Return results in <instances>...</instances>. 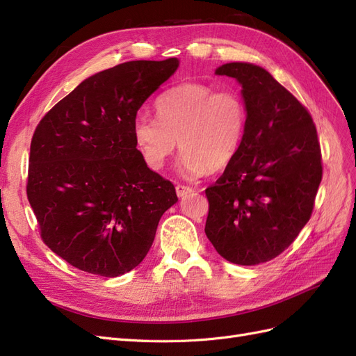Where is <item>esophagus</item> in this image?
I'll list each match as a JSON object with an SVG mask.
<instances>
[{
	"label": "esophagus",
	"instance_id": "1",
	"mask_svg": "<svg viewBox=\"0 0 356 356\" xmlns=\"http://www.w3.org/2000/svg\"><path fill=\"white\" fill-rule=\"evenodd\" d=\"M175 190H177V195H178V197H184V196H187L188 193H191L193 191V188L191 187H188V186H182V184H178L177 187H175Z\"/></svg>",
	"mask_w": 356,
	"mask_h": 356
}]
</instances>
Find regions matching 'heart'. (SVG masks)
<instances>
[{
  "mask_svg": "<svg viewBox=\"0 0 356 356\" xmlns=\"http://www.w3.org/2000/svg\"><path fill=\"white\" fill-rule=\"evenodd\" d=\"M156 110L159 118L139 114L132 126L148 168L160 170L178 144L184 152L181 170L187 177L220 172L238 156L248 126V106L238 90L182 83L160 96Z\"/></svg>",
  "mask_w": 356,
  "mask_h": 356,
  "instance_id": "heart-1",
  "label": "heart"
}]
</instances>
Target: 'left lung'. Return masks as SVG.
Masks as SVG:
<instances>
[{"label":"left lung","mask_w":356,"mask_h":356,"mask_svg":"<svg viewBox=\"0 0 356 356\" xmlns=\"http://www.w3.org/2000/svg\"><path fill=\"white\" fill-rule=\"evenodd\" d=\"M215 74L242 84L248 126L238 156L204 190V233L227 261L255 266L282 254L310 220L322 179L319 139L306 106L264 68L232 62Z\"/></svg>","instance_id":"obj_1"}]
</instances>
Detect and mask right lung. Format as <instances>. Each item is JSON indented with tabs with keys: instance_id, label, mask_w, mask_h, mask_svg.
I'll return each mask as SVG.
<instances>
[{
	"instance_id": "right-lung-1",
	"label": "right lung",
	"mask_w": 356,
	"mask_h": 356,
	"mask_svg": "<svg viewBox=\"0 0 356 356\" xmlns=\"http://www.w3.org/2000/svg\"><path fill=\"white\" fill-rule=\"evenodd\" d=\"M178 65L177 58L131 60L95 74L32 135L26 195L41 239L79 270L131 272L152 248L161 215L178 202L132 135L138 110Z\"/></svg>"
}]
</instances>
